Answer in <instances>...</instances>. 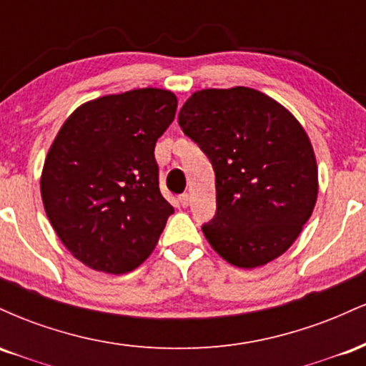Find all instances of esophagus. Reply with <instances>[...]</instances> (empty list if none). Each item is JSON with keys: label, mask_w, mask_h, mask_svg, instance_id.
I'll use <instances>...</instances> for the list:
<instances>
[{"label": "esophagus", "mask_w": 366, "mask_h": 366, "mask_svg": "<svg viewBox=\"0 0 366 366\" xmlns=\"http://www.w3.org/2000/svg\"><path fill=\"white\" fill-rule=\"evenodd\" d=\"M179 201H180V204L186 208V207H189V203H191V196H189L187 192H184V194L179 196Z\"/></svg>", "instance_id": "esophagus-1"}]
</instances>
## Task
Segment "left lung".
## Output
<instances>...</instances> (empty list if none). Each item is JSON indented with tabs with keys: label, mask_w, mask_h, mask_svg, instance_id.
Wrapping results in <instances>:
<instances>
[{
	"label": "left lung",
	"mask_w": 366,
	"mask_h": 366,
	"mask_svg": "<svg viewBox=\"0 0 366 366\" xmlns=\"http://www.w3.org/2000/svg\"><path fill=\"white\" fill-rule=\"evenodd\" d=\"M179 125L215 170L217 213L203 234L225 262L254 268L291 247L312 217L318 169L289 110L251 87L196 91Z\"/></svg>",
	"instance_id": "obj_1"
}]
</instances>
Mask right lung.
<instances>
[{"label": "right lung", "mask_w": 366, "mask_h": 366, "mask_svg": "<svg viewBox=\"0 0 366 366\" xmlns=\"http://www.w3.org/2000/svg\"><path fill=\"white\" fill-rule=\"evenodd\" d=\"M177 110L174 92L134 89L81 104L54 137L41 197L79 262L127 274L153 253L174 213L162 196L154 146Z\"/></svg>", "instance_id": "obj_1"}]
</instances>
